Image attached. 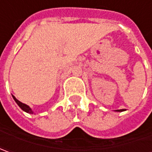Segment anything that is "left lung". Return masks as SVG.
Returning <instances> with one entry per match:
<instances>
[{
    "instance_id": "left-lung-1",
    "label": "left lung",
    "mask_w": 152,
    "mask_h": 152,
    "mask_svg": "<svg viewBox=\"0 0 152 152\" xmlns=\"http://www.w3.org/2000/svg\"><path fill=\"white\" fill-rule=\"evenodd\" d=\"M122 111H124V109H120V110H118V112H122Z\"/></svg>"
}]
</instances>
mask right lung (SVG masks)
<instances>
[{"label": "right lung", "mask_w": 152, "mask_h": 152, "mask_svg": "<svg viewBox=\"0 0 152 152\" xmlns=\"http://www.w3.org/2000/svg\"><path fill=\"white\" fill-rule=\"evenodd\" d=\"M12 97H13L14 101L17 102V104H18V105L20 107V108L22 109V110H23L24 112H26V113H33L31 108L29 107L28 106H27L26 104H24V103H22L21 102H19V101H18V99H16V98H15V96H12Z\"/></svg>", "instance_id": "1"}]
</instances>
